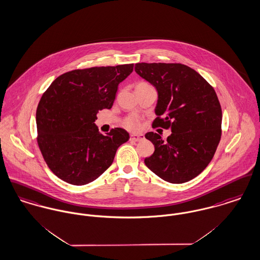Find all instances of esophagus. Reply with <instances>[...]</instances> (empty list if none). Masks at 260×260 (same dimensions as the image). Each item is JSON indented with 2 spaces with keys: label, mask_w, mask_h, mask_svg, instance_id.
<instances>
[{
  "label": "esophagus",
  "mask_w": 260,
  "mask_h": 260,
  "mask_svg": "<svg viewBox=\"0 0 260 260\" xmlns=\"http://www.w3.org/2000/svg\"><path fill=\"white\" fill-rule=\"evenodd\" d=\"M130 140L131 141H135V142H139L142 141V140H144V135H141V134H131L130 135Z\"/></svg>",
  "instance_id": "34e87169"
}]
</instances>
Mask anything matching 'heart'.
I'll return each mask as SVG.
<instances>
[{"instance_id":"obj_1","label":"heart","mask_w":260,"mask_h":260,"mask_svg":"<svg viewBox=\"0 0 260 260\" xmlns=\"http://www.w3.org/2000/svg\"><path fill=\"white\" fill-rule=\"evenodd\" d=\"M139 84H147L145 82H141ZM138 84V85H139ZM125 126L128 128V129H131V130H135L137 127H138V120L135 118V117H128V118L125 120Z\"/></svg>"}]
</instances>
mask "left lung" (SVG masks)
<instances>
[{"label": "left lung", "mask_w": 260, "mask_h": 260, "mask_svg": "<svg viewBox=\"0 0 260 260\" xmlns=\"http://www.w3.org/2000/svg\"><path fill=\"white\" fill-rule=\"evenodd\" d=\"M135 71L158 91L153 126L172 131L167 140L154 132L145 135L155 147L145 165L166 182H189L210 164L220 140L222 114L216 93L185 64L141 62Z\"/></svg>", "instance_id": "1"}]
</instances>
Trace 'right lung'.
Returning a JSON list of instances; mask_svg holds the SVG:
<instances>
[{
    "label": "right lung",
    "mask_w": 260,
    "mask_h": 260,
    "mask_svg": "<svg viewBox=\"0 0 260 260\" xmlns=\"http://www.w3.org/2000/svg\"><path fill=\"white\" fill-rule=\"evenodd\" d=\"M133 68L131 63L69 71L42 96L36 114L38 144L48 168L62 181L75 186L93 182L129 140L122 128L100 134L94 122L99 110L112 107L119 83Z\"/></svg>",
    "instance_id": "obj_1"
}]
</instances>
